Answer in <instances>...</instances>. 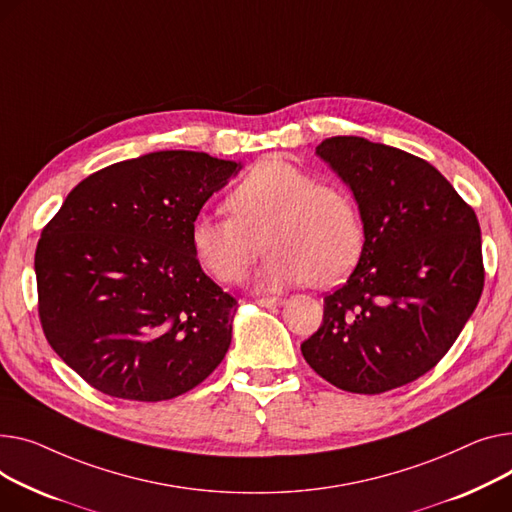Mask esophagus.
<instances>
[{"label":"esophagus","mask_w":512,"mask_h":512,"mask_svg":"<svg viewBox=\"0 0 512 512\" xmlns=\"http://www.w3.org/2000/svg\"><path fill=\"white\" fill-rule=\"evenodd\" d=\"M286 300L284 298H259L257 304L263 306V309H276V306H282Z\"/></svg>","instance_id":"esophagus-1"}]
</instances>
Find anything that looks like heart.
Segmentation results:
<instances>
[{
    "mask_svg": "<svg viewBox=\"0 0 512 512\" xmlns=\"http://www.w3.org/2000/svg\"><path fill=\"white\" fill-rule=\"evenodd\" d=\"M230 216H197L189 243L197 263L222 282H241L263 247L257 292L344 282L366 249V226L350 191L284 158H265L228 195Z\"/></svg>",
    "mask_w": 512,
    "mask_h": 512,
    "instance_id": "b5f03b06",
    "label": "heart"
}]
</instances>
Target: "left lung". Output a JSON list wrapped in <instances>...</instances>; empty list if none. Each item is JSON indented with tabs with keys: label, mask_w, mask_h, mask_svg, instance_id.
<instances>
[{
	"label": "left lung",
	"mask_w": 512,
	"mask_h": 512,
	"mask_svg": "<svg viewBox=\"0 0 512 512\" xmlns=\"http://www.w3.org/2000/svg\"><path fill=\"white\" fill-rule=\"evenodd\" d=\"M315 152L350 187L366 249L348 282L325 296L323 323L300 350L337 389L385 393L434 368L473 315L484 290L480 224L414 154L356 135Z\"/></svg>",
	"instance_id": "1"
}]
</instances>
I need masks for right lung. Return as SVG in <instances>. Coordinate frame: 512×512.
Masks as SVG:
<instances>
[{
    "mask_svg": "<svg viewBox=\"0 0 512 512\" xmlns=\"http://www.w3.org/2000/svg\"><path fill=\"white\" fill-rule=\"evenodd\" d=\"M243 162L160 150L78 183L34 255L57 356L100 393L179 397L224 360L236 300L203 274L189 230Z\"/></svg>",
    "mask_w": 512,
    "mask_h": 512,
    "instance_id": "1",
    "label": "right lung"
}]
</instances>
